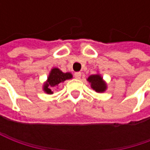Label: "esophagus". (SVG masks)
I'll list each match as a JSON object with an SVG mask.
<instances>
[{
    "label": "esophagus",
    "mask_w": 150,
    "mask_h": 150,
    "mask_svg": "<svg viewBox=\"0 0 150 150\" xmlns=\"http://www.w3.org/2000/svg\"><path fill=\"white\" fill-rule=\"evenodd\" d=\"M81 76H82V73L80 72H77L74 73V77L77 78V79H79V78H81Z\"/></svg>",
    "instance_id": "obj_1"
}]
</instances>
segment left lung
I'll list each match as a JSON object with an SVG mask.
<instances>
[{"label":"left lung","mask_w":150,"mask_h":150,"mask_svg":"<svg viewBox=\"0 0 150 150\" xmlns=\"http://www.w3.org/2000/svg\"><path fill=\"white\" fill-rule=\"evenodd\" d=\"M87 81L89 83L90 86L96 93H104L108 88L107 83L103 80V77L99 73H96L93 75H90Z\"/></svg>","instance_id":"8db88e82"}]
</instances>
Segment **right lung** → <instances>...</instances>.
Listing matches in <instances>:
<instances>
[{"label":"right lung","instance_id":"1","mask_svg":"<svg viewBox=\"0 0 150 150\" xmlns=\"http://www.w3.org/2000/svg\"><path fill=\"white\" fill-rule=\"evenodd\" d=\"M72 78V74L71 72H63L57 67H53L49 72L47 81L42 86V90L44 93L47 94H52L53 88H57L58 85L64 81Z\"/></svg>","mask_w":150,"mask_h":150}]
</instances>
